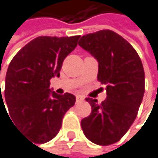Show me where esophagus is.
Segmentation results:
<instances>
[{
  "instance_id": "34e87169",
  "label": "esophagus",
  "mask_w": 158,
  "mask_h": 158,
  "mask_svg": "<svg viewBox=\"0 0 158 158\" xmlns=\"http://www.w3.org/2000/svg\"><path fill=\"white\" fill-rule=\"evenodd\" d=\"M83 100H84V99H83L81 96H77V98H76V101H77V102H81Z\"/></svg>"
}]
</instances>
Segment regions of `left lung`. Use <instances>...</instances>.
<instances>
[{"label": "left lung", "mask_w": 158, "mask_h": 158, "mask_svg": "<svg viewBox=\"0 0 158 158\" xmlns=\"http://www.w3.org/2000/svg\"><path fill=\"white\" fill-rule=\"evenodd\" d=\"M78 45L98 61V81L106 85V99L86 98L91 114L81 120L84 135L91 142L107 146L121 139L137 116L145 92L141 59L121 35L102 30L83 35Z\"/></svg>", "instance_id": "8db88e82"}]
</instances>
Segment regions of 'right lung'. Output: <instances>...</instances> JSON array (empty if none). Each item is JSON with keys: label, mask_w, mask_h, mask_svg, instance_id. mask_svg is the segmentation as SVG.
Wrapping results in <instances>:
<instances>
[{"label": "right lung", "mask_w": 158, "mask_h": 158, "mask_svg": "<svg viewBox=\"0 0 158 158\" xmlns=\"http://www.w3.org/2000/svg\"><path fill=\"white\" fill-rule=\"evenodd\" d=\"M80 37H37L17 52L8 66L5 99L10 118L37 144L56 137L64 114L75 105L74 95L56 94L50 88V80L60 76L63 60L75 50Z\"/></svg>", "instance_id": "add662e5"}]
</instances>
